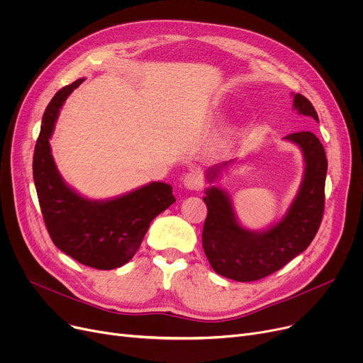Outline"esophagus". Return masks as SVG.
Returning a JSON list of instances; mask_svg holds the SVG:
<instances>
[{
	"instance_id": "1",
	"label": "esophagus",
	"mask_w": 363,
	"mask_h": 363,
	"mask_svg": "<svg viewBox=\"0 0 363 363\" xmlns=\"http://www.w3.org/2000/svg\"><path fill=\"white\" fill-rule=\"evenodd\" d=\"M182 184H184L185 188L191 189V191H200V189L203 188V177H201L200 172L191 170L184 177Z\"/></svg>"
}]
</instances>
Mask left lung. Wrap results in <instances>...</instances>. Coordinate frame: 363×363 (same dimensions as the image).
Wrapping results in <instances>:
<instances>
[{
  "instance_id": "8db88e82",
  "label": "left lung",
  "mask_w": 363,
  "mask_h": 363,
  "mask_svg": "<svg viewBox=\"0 0 363 363\" xmlns=\"http://www.w3.org/2000/svg\"><path fill=\"white\" fill-rule=\"evenodd\" d=\"M293 107L303 116L319 123L312 103L294 94ZM287 141L300 147L304 157V175L298 193L284 218L266 231H250L238 223L233 201L226 191L211 186L203 199L207 218L203 226V249L213 271L240 282L257 281L287 264L308 249L315 238L325 206V178L328 162L325 150L311 130L290 133ZM233 163L223 162L207 170L213 182L219 172Z\"/></svg>"
}]
</instances>
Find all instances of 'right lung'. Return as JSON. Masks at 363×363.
Returning <instances> with one entry per match:
<instances>
[{"label":"right lung","mask_w":363,"mask_h":363,"mask_svg":"<svg viewBox=\"0 0 363 363\" xmlns=\"http://www.w3.org/2000/svg\"><path fill=\"white\" fill-rule=\"evenodd\" d=\"M84 79L62 88L45 108L33 152V182L55 247L95 269H116L137 253L151 220L175 203L172 186L150 182L110 200H89L72 189L54 163L50 138L66 99Z\"/></svg>","instance_id":"obj_1"}]
</instances>
